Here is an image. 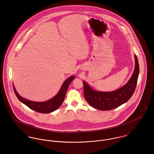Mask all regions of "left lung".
<instances>
[{
	"instance_id": "1",
	"label": "left lung",
	"mask_w": 154,
	"mask_h": 154,
	"mask_svg": "<svg viewBox=\"0 0 154 154\" xmlns=\"http://www.w3.org/2000/svg\"><path fill=\"white\" fill-rule=\"evenodd\" d=\"M135 66L132 77L126 84L117 90L111 92L94 91L85 81L84 94L88 104L101 111L111 110L126 103L132 97L136 87L139 73V66L136 55H134Z\"/></svg>"
}]
</instances>
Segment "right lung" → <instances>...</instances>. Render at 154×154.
Instances as JSON below:
<instances>
[{
    "instance_id": "add662e5",
    "label": "right lung",
    "mask_w": 154,
    "mask_h": 154,
    "mask_svg": "<svg viewBox=\"0 0 154 154\" xmlns=\"http://www.w3.org/2000/svg\"><path fill=\"white\" fill-rule=\"evenodd\" d=\"M75 79L74 76H71L68 78L63 84L59 92L56 96L51 99L44 102H35L26 100L21 97L17 92L14 86L13 85L15 94L18 100L28 107L29 109L41 113H50L57 110L63 103L65 98L66 92L70 82Z\"/></svg>"
}]
</instances>
